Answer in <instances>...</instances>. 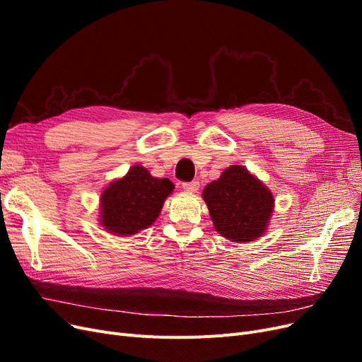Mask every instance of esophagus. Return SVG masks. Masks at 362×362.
Listing matches in <instances>:
<instances>
[{
    "label": "esophagus",
    "mask_w": 362,
    "mask_h": 362,
    "mask_svg": "<svg viewBox=\"0 0 362 362\" xmlns=\"http://www.w3.org/2000/svg\"><path fill=\"white\" fill-rule=\"evenodd\" d=\"M182 189H184L185 192H190V193H193V192H198V189H199V182H198V181L182 182Z\"/></svg>",
    "instance_id": "esophagus-1"
}]
</instances>
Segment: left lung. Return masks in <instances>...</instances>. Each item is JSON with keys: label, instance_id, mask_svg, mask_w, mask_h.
<instances>
[{"label": "left lung", "instance_id": "left-lung-1", "mask_svg": "<svg viewBox=\"0 0 362 362\" xmlns=\"http://www.w3.org/2000/svg\"><path fill=\"white\" fill-rule=\"evenodd\" d=\"M216 231L231 242H252L266 231L273 211L272 192L243 166H231L204 189Z\"/></svg>", "mask_w": 362, "mask_h": 362}]
</instances>
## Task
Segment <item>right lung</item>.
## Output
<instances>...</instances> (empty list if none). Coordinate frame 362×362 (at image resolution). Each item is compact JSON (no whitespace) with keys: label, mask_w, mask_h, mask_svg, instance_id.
Listing matches in <instances>:
<instances>
[{"label":"right lung","mask_w":362,"mask_h":362,"mask_svg":"<svg viewBox=\"0 0 362 362\" xmlns=\"http://www.w3.org/2000/svg\"><path fill=\"white\" fill-rule=\"evenodd\" d=\"M173 189L168 178H154L141 166L131 168L124 178L112 182L103 192V226L119 235L139 233L156 222L164 199Z\"/></svg>","instance_id":"1"}]
</instances>
